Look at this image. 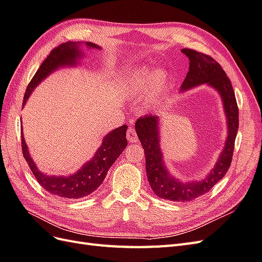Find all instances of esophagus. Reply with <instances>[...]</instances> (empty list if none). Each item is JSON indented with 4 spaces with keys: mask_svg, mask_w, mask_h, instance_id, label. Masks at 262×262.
Instances as JSON below:
<instances>
[{
    "mask_svg": "<svg viewBox=\"0 0 262 262\" xmlns=\"http://www.w3.org/2000/svg\"><path fill=\"white\" fill-rule=\"evenodd\" d=\"M127 139H128V142H130V143H137L138 142L137 135H136L135 129H134L133 126H129L128 130H127Z\"/></svg>",
    "mask_w": 262,
    "mask_h": 262,
    "instance_id": "34e87169",
    "label": "esophagus"
}]
</instances>
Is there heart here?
<instances>
[{
  "instance_id": "1",
  "label": "heart",
  "mask_w": 262,
  "mask_h": 262,
  "mask_svg": "<svg viewBox=\"0 0 262 262\" xmlns=\"http://www.w3.org/2000/svg\"><path fill=\"white\" fill-rule=\"evenodd\" d=\"M168 83V74L165 71L151 73L148 70H138L130 79L129 94L132 96H140L147 93L146 104L148 107L156 106L163 99Z\"/></svg>"
}]
</instances>
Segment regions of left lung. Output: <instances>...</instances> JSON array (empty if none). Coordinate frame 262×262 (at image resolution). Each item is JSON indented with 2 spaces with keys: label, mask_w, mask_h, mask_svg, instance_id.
Returning <instances> with one entry per match:
<instances>
[{
  "label": "left lung",
  "mask_w": 262,
  "mask_h": 262,
  "mask_svg": "<svg viewBox=\"0 0 262 262\" xmlns=\"http://www.w3.org/2000/svg\"><path fill=\"white\" fill-rule=\"evenodd\" d=\"M182 52L189 58V71L180 86V92H186L192 87L203 84L216 90L223 100L227 118V138L223 151L213 168L200 180L182 182L172 177L164 162L160 148V119L157 115H147L137 119L135 124L136 134L145 150L146 173L149 185L156 196L173 201H191L209 191L229 169L234 139L239 127V112L236 96L230 79L227 74L209 55L195 50L183 49Z\"/></svg>",
  "instance_id": "left-lung-1"
}]
</instances>
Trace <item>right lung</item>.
Returning a JSON list of instances; mask_svg holds the SVG:
<instances>
[{"label": "right lung", "instance_id": "1", "mask_svg": "<svg viewBox=\"0 0 262 262\" xmlns=\"http://www.w3.org/2000/svg\"><path fill=\"white\" fill-rule=\"evenodd\" d=\"M80 45L82 44L79 42H66L57 46L50 53V55L39 66L35 75L31 79L28 89H26L23 107L32 92L51 73L56 71L59 67L76 66L80 57L83 56ZM85 46L87 49L100 50V46L91 42H86ZM126 130L127 126L123 125L106 134L102 140V145L98 147L93 158L84 164L83 167H80V169L75 173H72L70 176H50L48 173L38 170L34 160L30 155L28 145H26L24 135L22 134L23 156L28 162L33 175L35 176L39 185L46 191H49L52 195L66 199L83 198L91 195L103 184L111 166L115 163L117 157L126 148Z\"/></svg>", "mask_w": 262, "mask_h": 262}]
</instances>
